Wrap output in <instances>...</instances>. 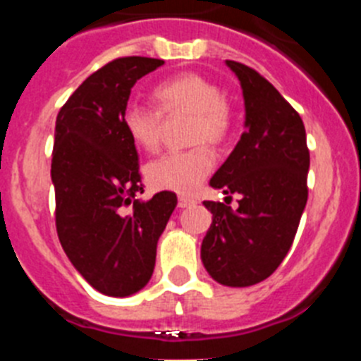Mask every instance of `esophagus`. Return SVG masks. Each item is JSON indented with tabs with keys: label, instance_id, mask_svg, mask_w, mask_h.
<instances>
[{
	"label": "esophagus",
	"instance_id": "obj_1",
	"mask_svg": "<svg viewBox=\"0 0 361 361\" xmlns=\"http://www.w3.org/2000/svg\"><path fill=\"white\" fill-rule=\"evenodd\" d=\"M197 200L190 199V197H178V208H190V206H195Z\"/></svg>",
	"mask_w": 361,
	"mask_h": 361
}]
</instances>
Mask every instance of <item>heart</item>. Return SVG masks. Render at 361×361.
<instances>
[{
    "mask_svg": "<svg viewBox=\"0 0 361 361\" xmlns=\"http://www.w3.org/2000/svg\"><path fill=\"white\" fill-rule=\"evenodd\" d=\"M153 99L166 116L175 111L191 114V141L222 145L233 126V111L219 86L199 73L184 72L164 79L153 88ZM123 126L130 141L145 152L157 149L162 117L157 110L130 104L123 111ZM215 166V155L206 145L168 152L145 168L146 180L157 190L191 193Z\"/></svg>",
    "mask_w": 361,
    "mask_h": 361,
    "instance_id": "obj_1",
    "label": "heart"
}]
</instances>
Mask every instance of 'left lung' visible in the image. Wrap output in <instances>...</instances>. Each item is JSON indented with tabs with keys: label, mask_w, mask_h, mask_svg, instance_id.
Masks as SVG:
<instances>
[{
	"label": "left lung",
	"mask_w": 361,
	"mask_h": 361,
	"mask_svg": "<svg viewBox=\"0 0 361 361\" xmlns=\"http://www.w3.org/2000/svg\"><path fill=\"white\" fill-rule=\"evenodd\" d=\"M226 65L240 81L245 130L209 186L240 200L237 209L204 200L213 219L200 258L215 282L247 288L273 275L295 240L307 202L309 149L302 117L275 86L242 63Z\"/></svg>",
	"instance_id": "8db88e82"
}]
</instances>
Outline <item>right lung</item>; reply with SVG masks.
<instances>
[{"label": "right lung", "mask_w": 361, "mask_h": 361, "mask_svg": "<svg viewBox=\"0 0 361 361\" xmlns=\"http://www.w3.org/2000/svg\"><path fill=\"white\" fill-rule=\"evenodd\" d=\"M164 65L152 57H119L86 78L56 119L52 184L56 228L66 257L92 288L130 296L149 282L159 237L177 195L142 193L135 145L123 126L130 92Z\"/></svg>", "instance_id": "add662e5"}]
</instances>
